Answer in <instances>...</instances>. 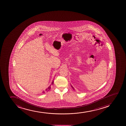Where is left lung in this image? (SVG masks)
<instances>
[{
	"mask_svg": "<svg viewBox=\"0 0 126 126\" xmlns=\"http://www.w3.org/2000/svg\"><path fill=\"white\" fill-rule=\"evenodd\" d=\"M72 86V88H73V89H74V88L73 87H72V86Z\"/></svg>",
	"mask_w": 126,
	"mask_h": 126,
	"instance_id": "obj_1",
	"label": "left lung"
}]
</instances>
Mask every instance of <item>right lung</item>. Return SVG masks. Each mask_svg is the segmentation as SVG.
<instances>
[{
    "label": "right lung",
    "instance_id": "add662e5",
    "mask_svg": "<svg viewBox=\"0 0 126 126\" xmlns=\"http://www.w3.org/2000/svg\"><path fill=\"white\" fill-rule=\"evenodd\" d=\"M51 84H53H53H54V80L53 81V82H52V83H51ZM51 89V85H50V86L49 87H48V88H47V89H46V91H49V90L50 89ZM44 92H43V93H44Z\"/></svg>",
    "mask_w": 126,
    "mask_h": 126
}]
</instances>
